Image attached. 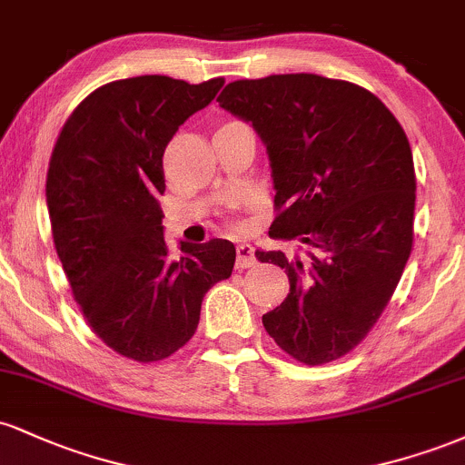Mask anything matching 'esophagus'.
I'll use <instances>...</instances> for the list:
<instances>
[{
    "label": "esophagus",
    "mask_w": 465,
    "mask_h": 465,
    "mask_svg": "<svg viewBox=\"0 0 465 465\" xmlns=\"http://www.w3.org/2000/svg\"><path fill=\"white\" fill-rule=\"evenodd\" d=\"M236 253H238L236 269H251V266L258 264V260H255V251H253V247H251V244L240 242L236 247Z\"/></svg>",
    "instance_id": "34e87169"
}]
</instances>
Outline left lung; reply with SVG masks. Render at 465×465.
Returning <instances> with one entry per match:
<instances>
[{"mask_svg": "<svg viewBox=\"0 0 465 465\" xmlns=\"http://www.w3.org/2000/svg\"><path fill=\"white\" fill-rule=\"evenodd\" d=\"M264 142L277 216L255 251L291 292L262 323L306 365L345 356L391 300L413 249L415 170L404 129L371 92L317 74L229 83L216 100Z\"/></svg>", "mask_w": 465, "mask_h": 465, "instance_id": "obj_1", "label": "left lung"}]
</instances>
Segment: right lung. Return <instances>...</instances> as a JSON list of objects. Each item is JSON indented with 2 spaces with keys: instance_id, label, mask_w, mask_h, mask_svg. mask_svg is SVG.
<instances>
[{
  "instance_id": "right-lung-1",
  "label": "right lung",
  "mask_w": 465,
  "mask_h": 465,
  "mask_svg": "<svg viewBox=\"0 0 465 465\" xmlns=\"http://www.w3.org/2000/svg\"><path fill=\"white\" fill-rule=\"evenodd\" d=\"M225 80H114L63 124L47 168L52 238L74 300L95 336L137 362L168 359L194 336L201 302L236 262L229 240H163V151Z\"/></svg>"
}]
</instances>
